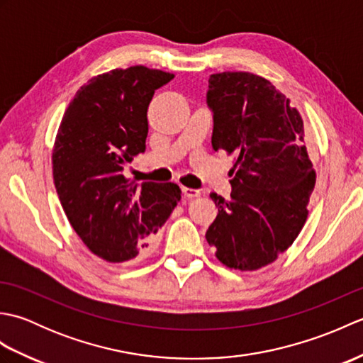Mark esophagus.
Masks as SVG:
<instances>
[{"instance_id": "esophagus-1", "label": "esophagus", "mask_w": 363, "mask_h": 363, "mask_svg": "<svg viewBox=\"0 0 363 363\" xmlns=\"http://www.w3.org/2000/svg\"><path fill=\"white\" fill-rule=\"evenodd\" d=\"M182 195L186 196V198H198L199 195V190H196V189H189V187H182Z\"/></svg>"}]
</instances>
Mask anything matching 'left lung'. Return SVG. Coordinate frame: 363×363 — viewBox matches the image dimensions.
<instances>
[{
	"label": "left lung",
	"mask_w": 363,
	"mask_h": 363,
	"mask_svg": "<svg viewBox=\"0 0 363 363\" xmlns=\"http://www.w3.org/2000/svg\"><path fill=\"white\" fill-rule=\"evenodd\" d=\"M212 148L234 156L230 199L211 194L218 215L206 233L229 268L252 272L277 259L303 229L315 187L304 123L272 82L246 72L212 74Z\"/></svg>",
	"instance_id": "8db88e82"
}]
</instances>
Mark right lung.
<instances>
[{
    "instance_id": "right-lung-1",
    "label": "right lung",
    "mask_w": 363,
    "mask_h": 363,
    "mask_svg": "<svg viewBox=\"0 0 363 363\" xmlns=\"http://www.w3.org/2000/svg\"><path fill=\"white\" fill-rule=\"evenodd\" d=\"M174 74L135 65L98 74L67 107L52 148L54 186L87 248L112 264L143 257L181 199L177 184L126 179L146 148L148 106Z\"/></svg>"
}]
</instances>
